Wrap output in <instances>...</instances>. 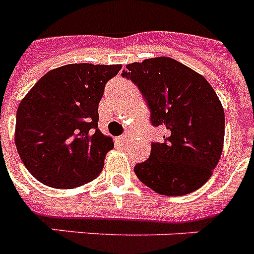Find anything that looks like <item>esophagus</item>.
<instances>
[{
    "label": "esophagus",
    "mask_w": 254,
    "mask_h": 254,
    "mask_svg": "<svg viewBox=\"0 0 254 254\" xmlns=\"http://www.w3.org/2000/svg\"><path fill=\"white\" fill-rule=\"evenodd\" d=\"M127 139H129V134H123V135H120V137L117 138V141L120 142V143H125Z\"/></svg>",
    "instance_id": "1"
}]
</instances>
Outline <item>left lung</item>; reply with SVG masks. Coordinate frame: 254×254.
I'll list each match as a JSON object with an SVG mask.
<instances>
[{
  "label": "left lung",
  "mask_w": 254,
  "mask_h": 254,
  "mask_svg": "<svg viewBox=\"0 0 254 254\" xmlns=\"http://www.w3.org/2000/svg\"><path fill=\"white\" fill-rule=\"evenodd\" d=\"M123 77L137 84L147 102L154 127L166 129L152 142L137 177L156 193L184 195L209 180L222 155L224 111L214 88L190 67L170 57L127 65Z\"/></svg>",
  "instance_id": "1"
}]
</instances>
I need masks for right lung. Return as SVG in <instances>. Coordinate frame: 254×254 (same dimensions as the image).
I'll list each match as a JSON object with an SVG mask.
<instances>
[{"label": "right lung", "mask_w": 254, "mask_h": 254, "mask_svg": "<svg viewBox=\"0 0 254 254\" xmlns=\"http://www.w3.org/2000/svg\"><path fill=\"white\" fill-rule=\"evenodd\" d=\"M121 65L70 64L44 74L16 111L15 146L32 176L52 188L90 183L112 138L98 129L99 102Z\"/></svg>", "instance_id": "1"}]
</instances>
